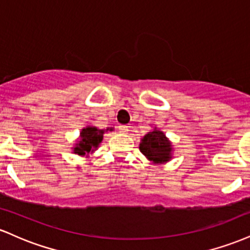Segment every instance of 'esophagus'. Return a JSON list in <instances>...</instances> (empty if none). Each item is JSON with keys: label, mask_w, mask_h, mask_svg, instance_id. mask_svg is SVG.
<instances>
[{"label": "esophagus", "mask_w": 250, "mask_h": 250, "mask_svg": "<svg viewBox=\"0 0 250 250\" xmlns=\"http://www.w3.org/2000/svg\"><path fill=\"white\" fill-rule=\"evenodd\" d=\"M119 130H120V133H127L128 131V125H120L119 127Z\"/></svg>", "instance_id": "obj_1"}]
</instances>
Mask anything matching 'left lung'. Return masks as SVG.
I'll list each match as a JSON object with an SVG mask.
<instances>
[{
    "label": "left lung",
    "instance_id": "1",
    "mask_svg": "<svg viewBox=\"0 0 250 250\" xmlns=\"http://www.w3.org/2000/svg\"><path fill=\"white\" fill-rule=\"evenodd\" d=\"M140 150L149 161L154 163H165L171 159V143L163 134V131L157 130L149 131L141 139Z\"/></svg>",
    "mask_w": 250,
    "mask_h": 250
}]
</instances>
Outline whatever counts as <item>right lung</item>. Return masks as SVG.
Returning <instances> with one entry per match:
<instances>
[{"mask_svg":"<svg viewBox=\"0 0 250 250\" xmlns=\"http://www.w3.org/2000/svg\"><path fill=\"white\" fill-rule=\"evenodd\" d=\"M103 134H104V130L97 129L96 127L83 128L81 134H80L81 139L74 147V153L81 155V156L91 154L94 150L99 148V145L103 140Z\"/></svg>","mask_w":250,"mask_h":250,"instance_id":"obj_1","label":"right lung"}]
</instances>
